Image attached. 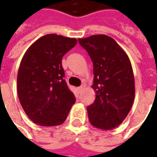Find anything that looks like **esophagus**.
I'll return each mask as SVG.
<instances>
[{
	"label": "esophagus",
	"instance_id": "34e87169",
	"mask_svg": "<svg viewBox=\"0 0 157 157\" xmlns=\"http://www.w3.org/2000/svg\"><path fill=\"white\" fill-rule=\"evenodd\" d=\"M84 88H85V86H84V85H82V86H80L78 88V92L80 93V92H81V91L83 90V89H84Z\"/></svg>",
	"mask_w": 157,
	"mask_h": 157
}]
</instances>
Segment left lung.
<instances>
[{
	"mask_svg": "<svg viewBox=\"0 0 157 157\" xmlns=\"http://www.w3.org/2000/svg\"><path fill=\"white\" fill-rule=\"evenodd\" d=\"M94 64L96 98L87 106L90 123L103 130L113 129L128 114L135 100V78L130 60L112 37L94 35L79 38Z\"/></svg>",
	"mask_w": 157,
	"mask_h": 157,
	"instance_id": "1",
	"label": "left lung"
}]
</instances>
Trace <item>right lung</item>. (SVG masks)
<instances>
[{
  "instance_id": "obj_1",
  "label": "right lung",
  "mask_w": 157,
  "mask_h": 157,
  "mask_svg": "<svg viewBox=\"0 0 157 157\" xmlns=\"http://www.w3.org/2000/svg\"><path fill=\"white\" fill-rule=\"evenodd\" d=\"M76 44V38L48 34L25 52L17 74V94L34 123L61 125L75 103V96L63 79L62 58Z\"/></svg>"
}]
</instances>
